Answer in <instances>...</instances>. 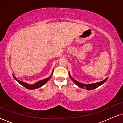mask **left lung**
<instances>
[{"label":"left lung","instance_id":"8db88e82","mask_svg":"<svg viewBox=\"0 0 123 123\" xmlns=\"http://www.w3.org/2000/svg\"><path fill=\"white\" fill-rule=\"evenodd\" d=\"M69 75L70 78H71V80H73L74 83L75 85L77 86H78L79 87H80V88H81L86 89V90H94V89L97 88V87L100 86L101 85H102L104 83H105V82H106V80H107V78H106V79H105L104 80H102V81L97 82V83H91V84H85V83H80V82L77 81V80H75L74 79H73L71 77V75H70L69 72Z\"/></svg>","mask_w":123,"mask_h":123}]
</instances>
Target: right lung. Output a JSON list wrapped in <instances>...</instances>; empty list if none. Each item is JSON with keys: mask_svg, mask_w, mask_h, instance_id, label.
<instances>
[{"mask_svg": "<svg viewBox=\"0 0 123 123\" xmlns=\"http://www.w3.org/2000/svg\"><path fill=\"white\" fill-rule=\"evenodd\" d=\"M53 72H52V73H51V75H50L48 77V78H46L45 79H43V80H39V81L36 82V83H34V84H28V83H27L26 82H22V81H21V80H17V78H16V77L14 76V75L13 74V76L14 77V80H16L17 82H18V83H19L20 85H21L22 86L25 87V88L28 89V90H34V89H36V88H40V87H41V86H43V85H44L45 83H46L49 80H50V78L51 77V75H53Z\"/></svg>", "mask_w": 123, "mask_h": 123, "instance_id": "right-lung-1", "label": "right lung"}]
</instances>
